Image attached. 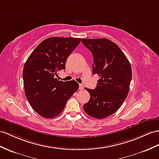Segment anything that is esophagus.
I'll use <instances>...</instances> for the list:
<instances>
[{
    "mask_svg": "<svg viewBox=\"0 0 159 159\" xmlns=\"http://www.w3.org/2000/svg\"><path fill=\"white\" fill-rule=\"evenodd\" d=\"M83 88H84L83 84H79V89H80V90H83Z\"/></svg>",
    "mask_w": 159,
    "mask_h": 159,
    "instance_id": "esophagus-1",
    "label": "esophagus"
}]
</instances>
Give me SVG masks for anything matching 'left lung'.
Masks as SVG:
<instances>
[{"label":"left lung","instance_id":"1","mask_svg":"<svg viewBox=\"0 0 159 159\" xmlns=\"http://www.w3.org/2000/svg\"><path fill=\"white\" fill-rule=\"evenodd\" d=\"M81 42L92 52L93 74L99 77L95 89H86L91 97L83 109L95 118H105L116 112L127 97L132 79L131 65L111 40L83 39Z\"/></svg>","mask_w":159,"mask_h":159}]
</instances>
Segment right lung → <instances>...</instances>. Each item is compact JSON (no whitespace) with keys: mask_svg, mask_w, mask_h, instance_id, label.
Returning a JSON list of instances; mask_svg holds the SVG:
<instances>
[{"mask_svg":"<svg viewBox=\"0 0 159 159\" xmlns=\"http://www.w3.org/2000/svg\"><path fill=\"white\" fill-rule=\"evenodd\" d=\"M80 38L52 37L44 39L27 58L23 70L25 93L35 111L52 118L63 111L69 98L77 91L75 80H58L66 61L80 42Z\"/></svg>","mask_w":159,"mask_h":159,"instance_id":"1","label":"right lung"}]
</instances>
